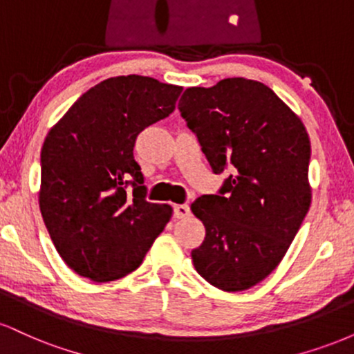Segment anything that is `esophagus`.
Wrapping results in <instances>:
<instances>
[{
  "label": "esophagus",
  "instance_id": "1",
  "mask_svg": "<svg viewBox=\"0 0 354 354\" xmlns=\"http://www.w3.org/2000/svg\"><path fill=\"white\" fill-rule=\"evenodd\" d=\"M189 213H191V209H189V206L188 205H174V218H186V216H189Z\"/></svg>",
  "mask_w": 354,
  "mask_h": 354
}]
</instances>
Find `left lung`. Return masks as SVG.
Segmentation results:
<instances>
[{"label":"left lung","mask_w":354,"mask_h":354,"mask_svg":"<svg viewBox=\"0 0 354 354\" xmlns=\"http://www.w3.org/2000/svg\"><path fill=\"white\" fill-rule=\"evenodd\" d=\"M178 108L211 169L233 166L219 194L191 205L206 230L191 259L218 290L245 291L279 265L310 209V136L273 89L254 80L188 88Z\"/></svg>","instance_id":"8db88e82"}]
</instances>
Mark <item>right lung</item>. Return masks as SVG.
Instances as JSON below:
<instances>
[{
    "label": "right lung",
    "mask_w": 354,
    "mask_h": 354,
    "mask_svg": "<svg viewBox=\"0 0 354 354\" xmlns=\"http://www.w3.org/2000/svg\"><path fill=\"white\" fill-rule=\"evenodd\" d=\"M181 91L149 76L108 78L46 135L39 209L56 251L80 276L106 283L135 271L171 218V206L145 200L133 148L146 126L173 113Z\"/></svg>",
    "instance_id": "1"
}]
</instances>
